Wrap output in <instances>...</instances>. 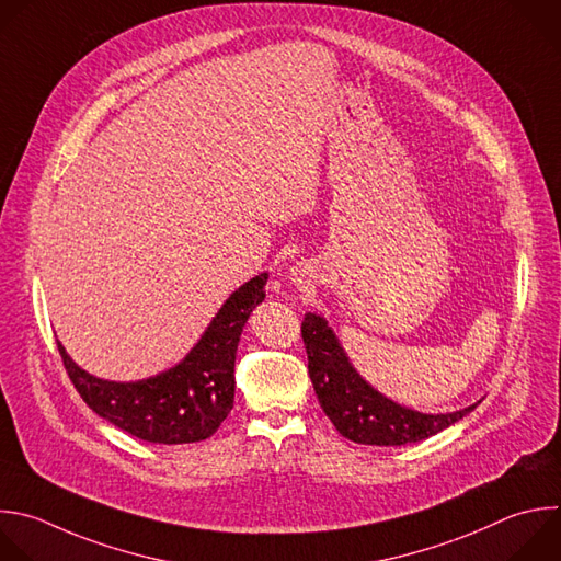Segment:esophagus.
<instances>
[{
  "instance_id": "34e87169",
  "label": "esophagus",
  "mask_w": 561,
  "mask_h": 561,
  "mask_svg": "<svg viewBox=\"0 0 561 561\" xmlns=\"http://www.w3.org/2000/svg\"><path fill=\"white\" fill-rule=\"evenodd\" d=\"M288 277H290V282L295 284V286H299V288H306L308 286V268L304 266V264H297V266H293L290 268V273H288Z\"/></svg>"
}]
</instances>
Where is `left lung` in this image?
Here are the masks:
<instances>
[{"mask_svg": "<svg viewBox=\"0 0 561 561\" xmlns=\"http://www.w3.org/2000/svg\"><path fill=\"white\" fill-rule=\"evenodd\" d=\"M301 336L308 354V375L319 405L347 440L377 447L419 443L458 423L480 403L447 414L416 412L383 397L358 375L334 330L321 314L306 312Z\"/></svg>", "mask_w": 561, "mask_h": 561, "instance_id": "8db88e82", "label": "left lung"}]
</instances>
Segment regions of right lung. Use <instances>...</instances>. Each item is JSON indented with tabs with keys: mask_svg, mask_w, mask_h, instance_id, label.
<instances>
[{
	"mask_svg": "<svg viewBox=\"0 0 561 561\" xmlns=\"http://www.w3.org/2000/svg\"><path fill=\"white\" fill-rule=\"evenodd\" d=\"M266 279L260 273L231 293L186 356L142 381L96 379L59 343L70 381L92 412L140 440L184 445L214 436L233 410L240 334L266 297Z\"/></svg>",
	"mask_w": 561,
	"mask_h": 561,
	"instance_id": "obj_1",
	"label": "right lung"
}]
</instances>
